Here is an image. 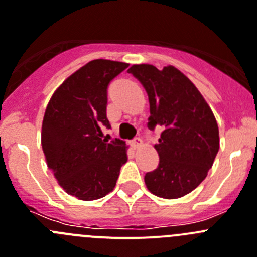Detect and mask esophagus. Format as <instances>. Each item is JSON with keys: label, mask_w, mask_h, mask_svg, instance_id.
I'll use <instances>...</instances> for the list:
<instances>
[{"label": "esophagus", "mask_w": 257, "mask_h": 257, "mask_svg": "<svg viewBox=\"0 0 257 257\" xmlns=\"http://www.w3.org/2000/svg\"><path fill=\"white\" fill-rule=\"evenodd\" d=\"M142 145H143V141L141 140L140 137H137V138H134V140L132 141V146H133L134 148H140Z\"/></svg>", "instance_id": "esophagus-1"}]
</instances>
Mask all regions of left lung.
<instances>
[{
	"mask_svg": "<svg viewBox=\"0 0 257 257\" xmlns=\"http://www.w3.org/2000/svg\"><path fill=\"white\" fill-rule=\"evenodd\" d=\"M128 72L147 91L148 126L164 128L155 145L160 164L146 174V186L160 198H181L198 188L213 166L219 150L214 114L195 85L174 66L133 64Z\"/></svg>",
	"mask_w": 257,
	"mask_h": 257,
	"instance_id": "8db88e82",
	"label": "left lung"
}]
</instances>
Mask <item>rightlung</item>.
Returning <instances> with one entry per match:
<instances>
[{"instance_id": "1", "label": "right lung", "mask_w": 257, "mask_h": 257, "mask_svg": "<svg viewBox=\"0 0 257 257\" xmlns=\"http://www.w3.org/2000/svg\"><path fill=\"white\" fill-rule=\"evenodd\" d=\"M128 63L95 59L54 91L45 109L42 147L48 167L67 194L96 200L114 190L128 160L124 141L102 140L107 86Z\"/></svg>"}]
</instances>
